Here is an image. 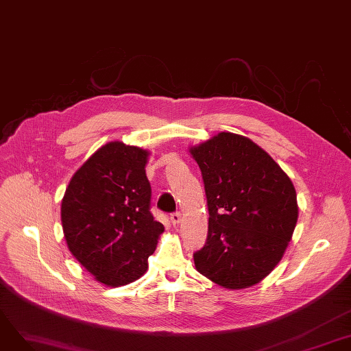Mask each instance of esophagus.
<instances>
[{
  "label": "esophagus",
  "mask_w": 351,
  "mask_h": 351,
  "mask_svg": "<svg viewBox=\"0 0 351 351\" xmlns=\"http://www.w3.org/2000/svg\"><path fill=\"white\" fill-rule=\"evenodd\" d=\"M171 221H172L173 226H178L180 221H182V214H180V213H173L171 215Z\"/></svg>",
  "instance_id": "esophagus-1"
}]
</instances>
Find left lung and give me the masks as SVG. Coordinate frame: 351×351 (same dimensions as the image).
I'll return each instance as SVG.
<instances>
[{
    "instance_id": "1",
    "label": "left lung",
    "mask_w": 351,
    "mask_h": 351,
    "mask_svg": "<svg viewBox=\"0 0 351 351\" xmlns=\"http://www.w3.org/2000/svg\"><path fill=\"white\" fill-rule=\"evenodd\" d=\"M198 163L208 237L193 253L201 275L227 289H244L276 267L298 221L289 176L250 138L223 132L189 147Z\"/></svg>"
}]
</instances>
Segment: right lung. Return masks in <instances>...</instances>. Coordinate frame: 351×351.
I'll return each mask as SVG.
<instances>
[{
    "instance_id": "right-lung-1",
    "label": "right lung",
    "mask_w": 351,
    "mask_h": 351,
    "mask_svg": "<svg viewBox=\"0 0 351 351\" xmlns=\"http://www.w3.org/2000/svg\"><path fill=\"white\" fill-rule=\"evenodd\" d=\"M149 154L123 141L107 143L75 172L62 199L69 252L111 288L146 274L147 258L165 231L150 213Z\"/></svg>"
}]
</instances>
